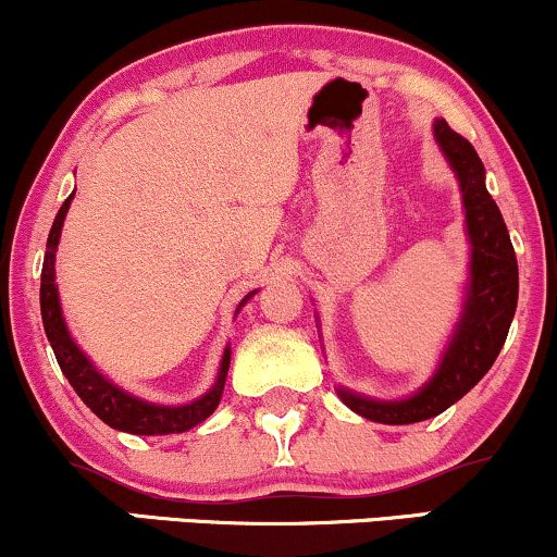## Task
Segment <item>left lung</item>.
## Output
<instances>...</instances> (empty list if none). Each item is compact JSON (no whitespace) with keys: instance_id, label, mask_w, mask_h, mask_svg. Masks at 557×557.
<instances>
[{"instance_id":"1","label":"left lung","mask_w":557,"mask_h":557,"mask_svg":"<svg viewBox=\"0 0 557 557\" xmlns=\"http://www.w3.org/2000/svg\"><path fill=\"white\" fill-rule=\"evenodd\" d=\"M433 137L459 181L465 231L470 240V277L451 337L433 376L418 392L401 399H376L337 386L339 399L352 412L384 425L420 423L465 397L498 358L519 300V267L504 214L485 186V165L474 147L444 119L433 122Z\"/></svg>"}]
</instances>
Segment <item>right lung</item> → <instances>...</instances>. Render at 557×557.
Returning <instances> with one entry per match:
<instances>
[{"mask_svg":"<svg viewBox=\"0 0 557 557\" xmlns=\"http://www.w3.org/2000/svg\"><path fill=\"white\" fill-rule=\"evenodd\" d=\"M75 191L64 199L57 218H53L49 240H46V257L41 270V317L46 337H49L51 350L57 355V363L62 368V373L72 384V388L77 392V397L83 399L106 425L134 435H169L191 431L194 425L205 423V420L218 410L220 397H223L225 388L227 368H231V345L223 350V360H220L214 384L207 388L202 397L186 401V405H158V401L134 397V394L124 392L122 386L113 384L109 376H103L96 368V363L83 352V347L75 343L70 330H66L62 300H59L57 287V249L59 238H62L66 210H70L72 199H75ZM253 293L257 290H251L249 296L240 300L236 313L246 306V300L253 298Z\"/></svg>","mask_w":557,"mask_h":557,"instance_id":"add662e5","label":"right lung"}]
</instances>
